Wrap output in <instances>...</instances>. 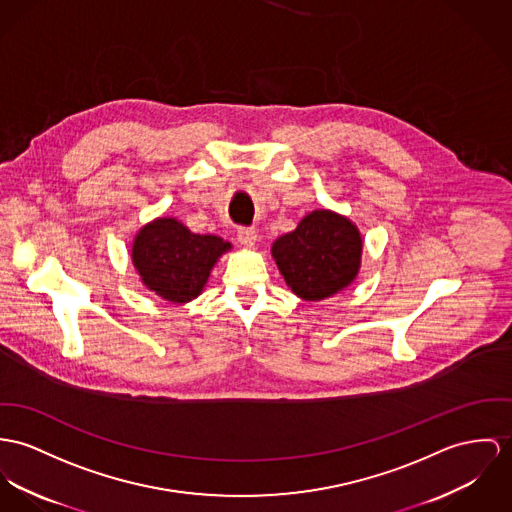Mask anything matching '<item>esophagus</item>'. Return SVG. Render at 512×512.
Masks as SVG:
<instances>
[{"label": "esophagus", "instance_id": "1", "mask_svg": "<svg viewBox=\"0 0 512 512\" xmlns=\"http://www.w3.org/2000/svg\"><path fill=\"white\" fill-rule=\"evenodd\" d=\"M237 241L245 247H253L257 241V230L255 228H237Z\"/></svg>", "mask_w": 512, "mask_h": 512}]
</instances>
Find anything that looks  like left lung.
Returning <instances> with one entry per match:
<instances>
[{"label": "left lung", "mask_w": 512, "mask_h": 512, "mask_svg": "<svg viewBox=\"0 0 512 512\" xmlns=\"http://www.w3.org/2000/svg\"><path fill=\"white\" fill-rule=\"evenodd\" d=\"M362 239L351 220L314 210L294 232L273 243L278 271L292 292L317 302L349 286L360 267Z\"/></svg>", "instance_id": "obj_1"}]
</instances>
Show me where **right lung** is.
I'll list each match as a JSON object with an SVG mask.
<instances>
[{
    "label": "right lung",
    "mask_w": 512,
    "mask_h": 512,
    "mask_svg": "<svg viewBox=\"0 0 512 512\" xmlns=\"http://www.w3.org/2000/svg\"><path fill=\"white\" fill-rule=\"evenodd\" d=\"M230 247L222 237L198 236L173 218H159L134 239L132 263L152 292L185 304L202 292L210 269Z\"/></svg>",
    "instance_id": "add662e5"
}]
</instances>
